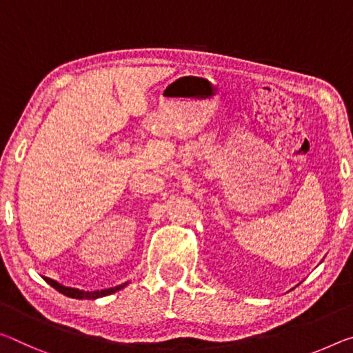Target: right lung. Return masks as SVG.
<instances>
[{"mask_svg":"<svg viewBox=\"0 0 353 353\" xmlns=\"http://www.w3.org/2000/svg\"><path fill=\"white\" fill-rule=\"evenodd\" d=\"M43 279H46L50 286L58 290V292L67 295V297L78 299V300H94V299H99V297H105V295L114 294L116 290L125 288V284H121V286L110 288V289H105V290H94V292H85V290H80V289L65 288V286H63V284H59L58 281H54V279H52V278H43Z\"/></svg>","mask_w":353,"mask_h":353,"instance_id":"right-lung-1","label":"right lung"}]
</instances>
